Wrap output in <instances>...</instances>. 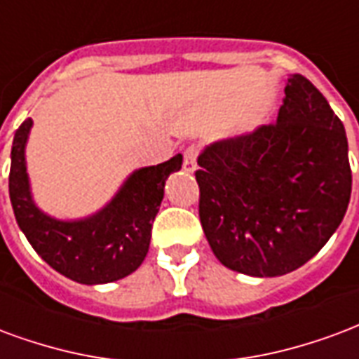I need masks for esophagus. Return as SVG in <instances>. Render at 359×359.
Returning <instances> with one entry per match:
<instances>
[{"instance_id": "obj_1", "label": "esophagus", "mask_w": 359, "mask_h": 359, "mask_svg": "<svg viewBox=\"0 0 359 359\" xmlns=\"http://www.w3.org/2000/svg\"><path fill=\"white\" fill-rule=\"evenodd\" d=\"M197 147H189L183 153V168H185V172H195V170H197Z\"/></svg>"}]
</instances>
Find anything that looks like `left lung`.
<instances>
[{"label":"left lung","instance_id":"8db88e82","mask_svg":"<svg viewBox=\"0 0 359 359\" xmlns=\"http://www.w3.org/2000/svg\"><path fill=\"white\" fill-rule=\"evenodd\" d=\"M198 216L226 268L279 277L304 266L341 226L352 193L344 126L310 80L290 74L276 124L198 154Z\"/></svg>","mask_w":359,"mask_h":359}]
</instances>
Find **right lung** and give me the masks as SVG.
Masks as SVG:
<instances>
[{
  "label": "right lung",
  "mask_w": 359,
  "mask_h": 359,
  "mask_svg": "<svg viewBox=\"0 0 359 359\" xmlns=\"http://www.w3.org/2000/svg\"><path fill=\"white\" fill-rule=\"evenodd\" d=\"M32 126V118L20 124L11 149L9 197L20 231L43 262L76 283L104 285L133 273L147 256L164 185L170 174L182 168V154L133 170L99 210L83 218H55L32 195L26 166Z\"/></svg>",
  "instance_id": "right-lung-1"
}]
</instances>
